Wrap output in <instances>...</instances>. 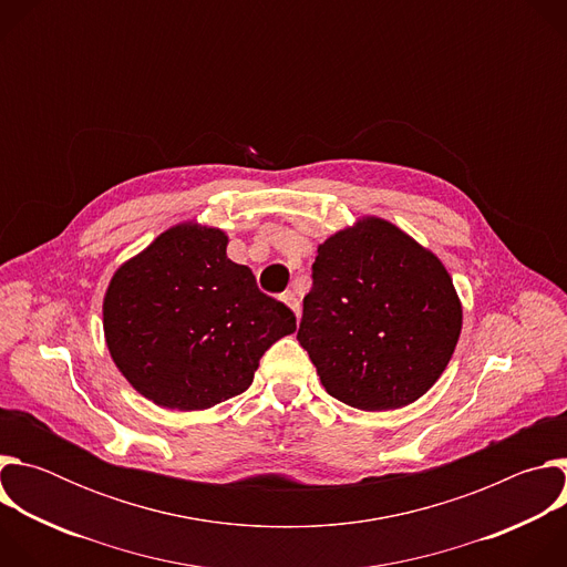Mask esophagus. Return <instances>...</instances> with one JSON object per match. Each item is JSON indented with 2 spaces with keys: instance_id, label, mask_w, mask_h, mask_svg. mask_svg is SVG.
<instances>
[{
  "instance_id": "esophagus-1",
  "label": "esophagus",
  "mask_w": 567,
  "mask_h": 567,
  "mask_svg": "<svg viewBox=\"0 0 567 567\" xmlns=\"http://www.w3.org/2000/svg\"><path fill=\"white\" fill-rule=\"evenodd\" d=\"M280 300L296 313V316H300V300L296 298V293H291V291H285L282 296H280Z\"/></svg>"
}]
</instances>
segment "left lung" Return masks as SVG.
I'll return each instance as SVG.
<instances>
[{
	"mask_svg": "<svg viewBox=\"0 0 567 567\" xmlns=\"http://www.w3.org/2000/svg\"><path fill=\"white\" fill-rule=\"evenodd\" d=\"M298 343L322 388L359 411H394L446 370L462 302L442 260L392 221L365 215L318 245Z\"/></svg>",
	"mask_w": 567,
	"mask_h": 567,
	"instance_id": "1",
	"label": "left lung"
}]
</instances>
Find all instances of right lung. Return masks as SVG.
<instances>
[{"mask_svg":"<svg viewBox=\"0 0 567 567\" xmlns=\"http://www.w3.org/2000/svg\"><path fill=\"white\" fill-rule=\"evenodd\" d=\"M228 235L179 221L125 260L103 298L107 350L161 409L206 411L245 392L262 354L296 332L289 307L226 256Z\"/></svg>","mask_w":567,"mask_h":567,"instance_id":"add662e5","label":"right lung"}]
</instances>
